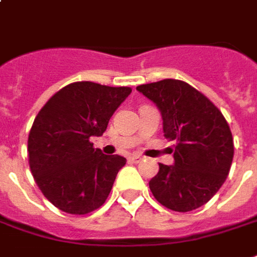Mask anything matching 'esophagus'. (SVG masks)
I'll return each instance as SVG.
<instances>
[{
  "instance_id": "esophagus-1",
  "label": "esophagus",
  "mask_w": 257,
  "mask_h": 257,
  "mask_svg": "<svg viewBox=\"0 0 257 257\" xmlns=\"http://www.w3.org/2000/svg\"><path fill=\"white\" fill-rule=\"evenodd\" d=\"M129 160H131L132 163H141L142 160H143V157L139 156V154H132V156L129 157Z\"/></svg>"
}]
</instances>
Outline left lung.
I'll use <instances>...</instances> for the list:
<instances>
[{
    "mask_svg": "<svg viewBox=\"0 0 257 257\" xmlns=\"http://www.w3.org/2000/svg\"><path fill=\"white\" fill-rule=\"evenodd\" d=\"M161 112L163 132L175 141L174 164L160 163L149 182L157 202L174 211H191L209 202L228 175L234 141L221 111L195 87L164 79L136 87Z\"/></svg>",
    "mask_w": 257,
    "mask_h": 257,
    "instance_id": "8db88e82",
    "label": "left lung"
}]
</instances>
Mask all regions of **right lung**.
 <instances>
[{"instance_id": "right-lung-1", "label": "right lung", "mask_w": 257, "mask_h": 257, "mask_svg": "<svg viewBox=\"0 0 257 257\" xmlns=\"http://www.w3.org/2000/svg\"><path fill=\"white\" fill-rule=\"evenodd\" d=\"M131 87L76 82L39 111L28 141L29 164L43 195L69 214H87L108 197L126 159L101 153L89 139L101 136Z\"/></svg>"}]
</instances>
